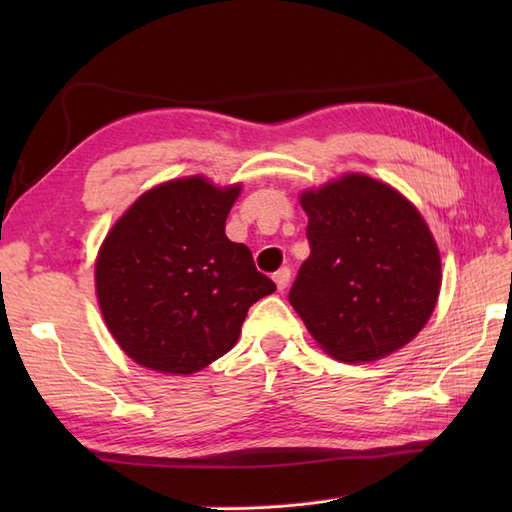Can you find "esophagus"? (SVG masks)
Here are the masks:
<instances>
[{
	"label": "esophagus",
	"mask_w": 512,
	"mask_h": 512,
	"mask_svg": "<svg viewBox=\"0 0 512 512\" xmlns=\"http://www.w3.org/2000/svg\"><path fill=\"white\" fill-rule=\"evenodd\" d=\"M273 279H275V284H277L279 290H286L288 284H290V268H279L277 273L273 275Z\"/></svg>",
	"instance_id": "34e87169"
}]
</instances>
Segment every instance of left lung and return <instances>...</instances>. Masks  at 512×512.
<instances>
[{
    "label": "left lung",
    "instance_id": "left-lung-1",
    "mask_svg": "<svg viewBox=\"0 0 512 512\" xmlns=\"http://www.w3.org/2000/svg\"><path fill=\"white\" fill-rule=\"evenodd\" d=\"M299 204L310 257L288 299L321 350L363 365L416 339L442 286L436 237L416 204L358 171L301 191Z\"/></svg>",
    "mask_w": 512,
    "mask_h": 512
}]
</instances>
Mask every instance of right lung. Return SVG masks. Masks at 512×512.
<instances>
[{"instance_id": "right-lung-1", "label": "right lung", "mask_w": 512, "mask_h": 512, "mask_svg": "<svg viewBox=\"0 0 512 512\" xmlns=\"http://www.w3.org/2000/svg\"><path fill=\"white\" fill-rule=\"evenodd\" d=\"M242 182L206 176L160 182L107 231L94 264L103 321L151 372L187 376L233 350L248 308L277 286L248 246L226 237Z\"/></svg>"}]
</instances>
